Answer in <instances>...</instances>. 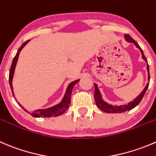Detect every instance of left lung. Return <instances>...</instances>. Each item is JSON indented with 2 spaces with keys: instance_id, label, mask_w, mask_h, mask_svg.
Returning a JSON list of instances; mask_svg holds the SVG:
<instances>
[{
  "instance_id": "obj_1",
  "label": "left lung",
  "mask_w": 156,
  "mask_h": 156,
  "mask_svg": "<svg viewBox=\"0 0 156 156\" xmlns=\"http://www.w3.org/2000/svg\"><path fill=\"white\" fill-rule=\"evenodd\" d=\"M124 37H125V40H126L128 43H134V45H135V46L140 49V52H141L142 58H143V60H145V61L147 62V59H146V58L145 57L143 49L140 48V46H139L138 43H137L136 42L135 40H134L133 39L129 36V35L125 34ZM146 68H147V72H148V80L149 81V79H150V76H149V65H148V62H147V66H146ZM149 83H147V84H146V86L145 87V88L143 89V91L141 92V94H140L139 96H137L133 101L128 103L127 104H124V105L116 106V105H111V104H107V102H105V101L103 100L101 92H100V90L98 87V84H94L95 102H96L97 106H98L101 110H103L104 112H106V113H123V112H125V111H128V110H132V109H133L134 107H136V106L140 104V101H141L142 99H143V96H144L145 93H146V91L147 90L148 87H149Z\"/></svg>"
}]
</instances>
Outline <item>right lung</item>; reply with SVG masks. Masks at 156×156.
<instances>
[{
    "label": "right lung",
    "mask_w": 156,
    "mask_h": 156,
    "mask_svg": "<svg viewBox=\"0 0 156 156\" xmlns=\"http://www.w3.org/2000/svg\"><path fill=\"white\" fill-rule=\"evenodd\" d=\"M29 41H30V40L26 41L25 43H23L22 46L19 48L16 55H15V57L13 58V62H12L11 67H10V74H9V83H10V88H11L12 93H13V96H14V94H13V91L12 81H13V75H14L15 68H16V62H17L18 58H19L20 52H21L24 46L29 43ZM80 79L75 80V81H72V83H70V84L68 85L66 94H65L61 102L58 103V104L53 106V107H49V108H46V109H38V110H34V112H33V113H30V114H31L33 116H34V117H51V116H58L62 114V113H64L68 108H69V104H70V101H71V94H72V89H73L74 86L75 85V84L78 83ZM26 111H27V110H26Z\"/></svg>",
    "instance_id": "obj_1"
}]
</instances>
